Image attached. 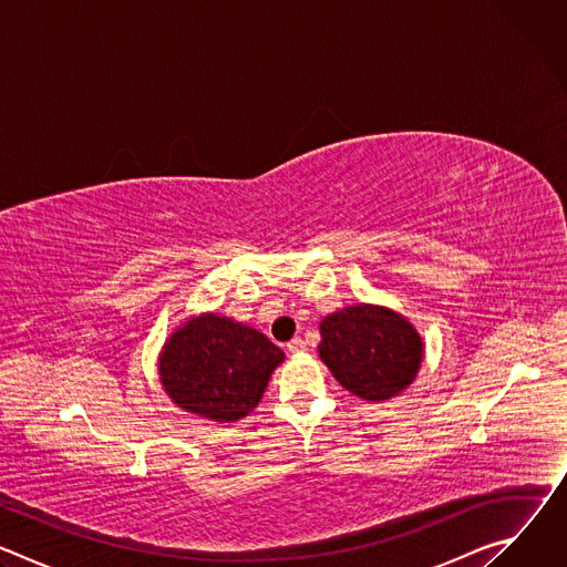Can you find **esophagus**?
Listing matches in <instances>:
<instances>
[{"label": "esophagus", "instance_id": "1", "mask_svg": "<svg viewBox=\"0 0 567 567\" xmlns=\"http://www.w3.org/2000/svg\"><path fill=\"white\" fill-rule=\"evenodd\" d=\"M287 350H289L291 354H300V352L307 350V346H305V341H302L300 337H293V339L287 343Z\"/></svg>", "mask_w": 567, "mask_h": 567}]
</instances>
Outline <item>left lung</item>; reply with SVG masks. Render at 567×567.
I'll use <instances>...</instances> for the list:
<instances>
[{
    "instance_id": "obj_1",
    "label": "left lung",
    "mask_w": 567,
    "mask_h": 567,
    "mask_svg": "<svg viewBox=\"0 0 567 567\" xmlns=\"http://www.w3.org/2000/svg\"><path fill=\"white\" fill-rule=\"evenodd\" d=\"M318 354L337 381L368 401H383L411 385L422 363V339L399 313L357 305L320 322Z\"/></svg>"
}]
</instances>
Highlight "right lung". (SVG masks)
Segmentation results:
<instances>
[{"label": "right lung", "mask_w": 567, "mask_h": 567, "mask_svg": "<svg viewBox=\"0 0 567 567\" xmlns=\"http://www.w3.org/2000/svg\"><path fill=\"white\" fill-rule=\"evenodd\" d=\"M282 359V350L258 330L208 313L173 334L158 359V374L188 413L235 422L258 406Z\"/></svg>", "instance_id": "right-lung-1"}]
</instances>
